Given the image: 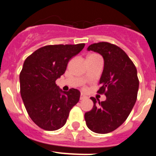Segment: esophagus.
<instances>
[{
	"instance_id": "34e87169",
	"label": "esophagus",
	"mask_w": 156,
	"mask_h": 156,
	"mask_svg": "<svg viewBox=\"0 0 156 156\" xmlns=\"http://www.w3.org/2000/svg\"><path fill=\"white\" fill-rule=\"evenodd\" d=\"M87 98V96L86 94H84L83 93L80 94V100H83V99Z\"/></svg>"
}]
</instances>
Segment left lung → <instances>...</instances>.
Listing matches in <instances>:
<instances>
[{
  "instance_id": "1",
  "label": "left lung",
  "mask_w": 156,
  "mask_h": 156,
  "mask_svg": "<svg viewBox=\"0 0 156 156\" xmlns=\"http://www.w3.org/2000/svg\"><path fill=\"white\" fill-rule=\"evenodd\" d=\"M87 51L100 54L104 59L98 92L105 93L106 100L97 104L96 99L90 98L94 106L85 113L86 124L94 133H110L125 122L134 106L139 87L137 69L116 45L100 42L90 45Z\"/></svg>"
}]
</instances>
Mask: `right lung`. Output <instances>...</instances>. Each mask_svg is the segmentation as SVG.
<instances>
[{
	"label": "right lung",
	"instance_id": "1",
	"mask_svg": "<svg viewBox=\"0 0 156 156\" xmlns=\"http://www.w3.org/2000/svg\"><path fill=\"white\" fill-rule=\"evenodd\" d=\"M84 46L48 45L25 60L19 75L20 93L29 115L39 127L50 131L62 127L71 108L79 101V90L63 91L55 81L65 73L69 61Z\"/></svg>",
	"mask_w": 156,
	"mask_h": 156
}]
</instances>
